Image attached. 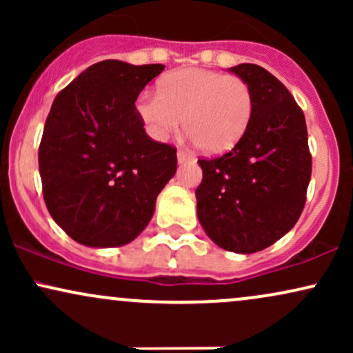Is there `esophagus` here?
Masks as SVG:
<instances>
[{"label":"esophagus","mask_w":353,"mask_h":353,"mask_svg":"<svg viewBox=\"0 0 353 353\" xmlns=\"http://www.w3.org/2000/svg\"><path fill=\"white\" fill-rule=\"evenodd\" d=\"M177 161H179V163H188V161H194V156L190 152H188V151H177Z\"/></svg>","instance_id":"1"}]
</instances>
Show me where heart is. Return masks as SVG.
Masks as SVG:
<instances>
[{"instance_id":"heart-1","label":"heart","mask_w":353,"mask_h":353,"mask_svg":"<svg viewBox=\"0 0 353 353\" xmlns=\"http://www.w3.org/2000/svg\"><path fill=\"white\" fill-rule=\"evenodd\" d=\"M136 112L156 141L176 132L185 116L190 139L202 151L222 154L244 137L254 114V94L239 76L184 68L164 76L159 92H143Z\"/></svg>"}]
</instances>
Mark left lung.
I'll return each instance as SVG.
<instances>
[{"label": "left lung", "instance_id": "left-lung-1", "mask_svg": "<svg viewBox=\"0 0 353 353\" xmlns=\"http://www.w3.org/2000/svg\"><path fill=\"white\" fill-rule=\"evenodd\" d=\"M249 84L254 114L232 151L199 159L197 217L222 249L252 254L294 228L312 174L307 124L283 84L257 64L230 68Z\"/></svg>", "mask_w": 353, "mask_h": 353}]
</instances>
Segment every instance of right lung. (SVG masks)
<instances>
[{
    "label": "right lung",
    "instance_id": "1",
    "mask_svg": "<svg viewBox=\"0 0 353 353\" xmlns=\"http://www.w3.org/2000/svg\"><path fill=\"white\" fill-rule=\"evenodd\" d=\"M163 71V64L101 61L52 101L38 152L43 196L56 224L79 244L134 241L176 174V148L145 134L134 106Z\"/></svg>",
    "mask_w": 353,
    "mask_h": 353
}]
</instances>
